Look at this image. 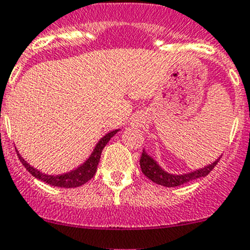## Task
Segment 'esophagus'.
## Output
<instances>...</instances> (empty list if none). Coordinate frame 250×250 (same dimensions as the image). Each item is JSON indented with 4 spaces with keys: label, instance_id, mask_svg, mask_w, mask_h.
I'll return each instance as SVG.
<instances>
[{
    "label": "esophagus",
    "instance_id": "1",
    "mask_svg": "<svg viewBox=\"0 0 250 250\" xmlns=\"http://www.w3.org/2000/svg\"><path fill=\"white\" fill-rule=\"evenodd\" d=\"M141 123H143V118H141V117H137V118H134V120H133V125H140Z\"/></svg>",
    "mask_w": 250,
    "mask_h": 250
}]
</instances>
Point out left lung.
Masks as SVG:
<instances>
[{
  "label": "left lung",
  "mask_w": 250,
  "mask_h": 250,
  "mask_svg": "<svg viewBox=\"0 0 250 250\" xmlns=\"http://www.w3.org/2000/svg\"><path fill=\"white\" fill-rule=\"evenodd\" d=\"M220 161V157L218 160L214 161L210 165L206 166V167L201 168V169H196L193 172L185 173V174H172L168 173L153 160L151 156H148L146 153V151L144 150L141 153L140 157V168L141 172L144 173V175L147 176L151 181L158 184V185L166 186V188H175V186L184 185V184L188 183V181L196 180L198 178H204L206 175H208L209 173L213 170V168L218 165V162Z\"/></svg>",
  "instance_id": "left-lung-1"
}]
</instances>
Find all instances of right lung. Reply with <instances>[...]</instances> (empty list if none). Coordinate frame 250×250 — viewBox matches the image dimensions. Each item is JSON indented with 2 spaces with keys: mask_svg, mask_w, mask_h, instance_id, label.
<instances>
[{
  "mask_svg": "<svg viewBox=\"0 0 250 250\" xmlns=\"http://www.w3.org/2000/svg\"><path fill=\"white\" fill-rule=\"evenodd\" d=\"M117 132H120V129L111 130L110 133L105 134L102 139L98 141L93 152L90 153L89 157H88L82 165L78 166V167L75 168L74 170H70V172L64 174H58V175H49V174L40 172L39 169H36V168H34L32 166H30L29 163L20 156V153L18 152V151L17 153L20 162H21L22 166L26 168L27 172L31 174V175H34L36 179H39V180L43 181V183L48 184V185L57 186V188H77V186H81L83 185V184L87 183L88 180H90V179L95 175L98 163H99L100 156H102L103 152V148L106 146V144L109 143L111 138H112Z\"/></svg>",
  "mask_w": 250,
  "mask_h": 250,
  "instance_id": "1",
  "label": "right lung"
}]
</instances>
